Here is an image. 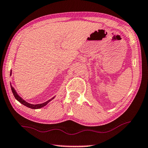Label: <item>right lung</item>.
<instances>
[{
    "label": "right lung",
    "instance_id": "obj_1",
    "mask_svg": "<svg viewBox=\"0 0 148 148\" xmlns=\"http://www.w3.org/2000/svg\"><path fill=\"white\" fill-rule=\"evenodd\" d=\"M11 72H12L11 71ZM11 90H12V94H13L14 98H15V99H16V100H17V101H18V102H19V103H21L22 105L26 106V107L30 108V109H40V108H42V107H45V106L46 105H47V103H48L49 102H50V101H51V100H53V99H54V98H55V97H53V98H51V99L48 100V101H46V102H45V103H41V104H37V105H33V104L29 103H27V102H26L25 101V100L23 99L20 96L17 94V93H16V90H14V88L11 86Z\"/></svg>",
    "mask_w": 148,
    "mask_h": 148
}]
</instances>
